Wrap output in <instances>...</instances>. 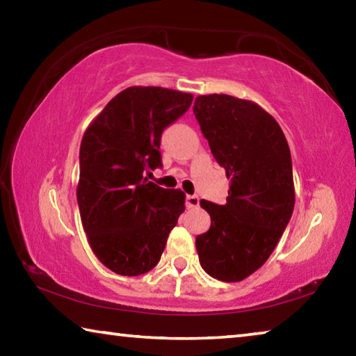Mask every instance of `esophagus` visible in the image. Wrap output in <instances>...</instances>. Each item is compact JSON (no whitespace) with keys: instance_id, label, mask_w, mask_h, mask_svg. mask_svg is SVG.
I'll return each mask as SVG.
<instances>
[{"instance_id":"34e87169","label":"esophagus","mask_w":356,"mask_h":356,"mask_svg":"<svg viewBox=\"0 0 356 356\" xmlns=\"http://www.w3.org/2000/svg\"><path fill=\"white\" fill-rule=\"evenodd\" d=\"M185 204H186V207H188V209L197 207V206H200V197H197V196H191V195H188V196L185 197Z\"/></svg>"}]
</instances>
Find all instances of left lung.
<instances>
[{"instance_id": "8db88e82", "label": "left lung", "mask_w": 356, "mask_h": 356, "mask_svg": "<svg viewBox=\"0 0 356 356\" xmlns=\"http://www.w3.org/2000/svg\"><path fill=\"white\" fill-rule=\"evenodd\" d=\"M193 113L216 163L231 179L225 206L200 202L212 225L196 237V250L206 273L237 282L262 267L291 221V149L280 124L254 102L200 95Z\"/></svg>"}]
</instances>
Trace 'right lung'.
<instances>
[{"label": "right lung", "instance_id": "1", "mask_svg": "<svg viewBox=\"0 0 356 356\" xmlns=\"http://www.w3.org/2000/svg\"><path fill=\"white\" fill-rule=\"evenodd\" d=\"M191 102L186 92L131 86L108 102L84 131L76 201L94 254L114 273L152 270L185 210L184 191L143 176L161 166V134Z\"/></svg>", "mask_w": 356, "mask_h": 356}]
</instances>
